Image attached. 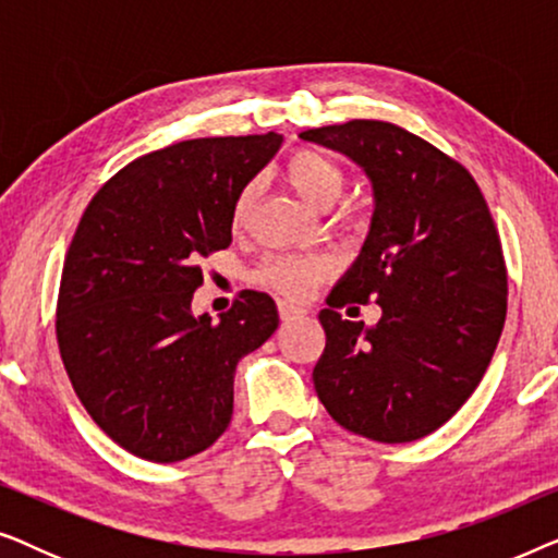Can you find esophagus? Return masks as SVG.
<instances>
[{
	"label": "esophagus",
	"mask_w": 558,
	"mask_h": 558,
	"mask_svg": "<svg viewBox=\"0 0 558 558\" xmlns=\"http://www.w3.org/2000/svg\"><path fill=\"white\" fill-rule=\"evenodd\" d=\"M279 315L284 323H292V319H300L307 315V310L296 307V304H292V302H279Z\"/></svg>",
	"instance_id": "34e87169"
}]
</instances>
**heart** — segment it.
Listing matches in <instances>:
<instances>
[{
  "instance_id": "heart-1",
  "label": "heart",
  "mask_w": 558,
  "mask_h": 558,
  "mask_svg": "<svg viewBox=\"0 0 558 558\" xmlns=\"http://www.w3.org/2000/svg\"><path fill=\"white\" fill-rule=\"evenodd\" d=\"M284 178L296 195L302 197L310 208L327 210L340 201L342 190H345V174L332 159L312 149H302L289 157L284 165ZM258 201V185L248 182L246 187L235 195L231 223L233 228H243L248 223L251 213L256 208ZM325 258H304V256H277L269 258L258 271V279L266 287L279 289L287 296H304L312 289L315 281H319L327 274Z\"/></svg>"
}]
</instances>
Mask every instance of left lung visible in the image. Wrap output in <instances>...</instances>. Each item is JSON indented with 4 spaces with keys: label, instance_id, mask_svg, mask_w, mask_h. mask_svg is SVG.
Returning a JSON list of instances; mask_svg holds the SVG:
<instances>
[{
    "label": "left lung",
    "instance_id": "8db88e82",
    "mask_svg": "<svg viewBox=\"0 0 558 558\" xmlns=\"http://www.w3.org/2000/svg\"><path fill=\"white\" fill-rule=\"evenodd\" d=\"M371 180L373 218L361 254L319 312L325 353L312 371L335 422L384 445L449 422L483 380L508 307L493 216L460 162L388 121L307 129ZM376 299L373 328L337 307Z\"/></svg>",
    "mask_w": 558,
    "mask_h": 558
}]
</instances>
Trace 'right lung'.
Masks as SVG:
<instances>
[{
  "label": "right lung",
  "mask_w": 558,
  "mask_h": 558,
  "mask_svg": "<svg viewBox=\"0 0 558 558\" xmlns=\"http://www.w3.org/2000/svg\"><path fill=\"white\" fill-rule=\"evenodd\" d=\"M281 134L210 136L149 151L94 195L65 254L58 348L90 418L126 452L180 462L233 414V376L279 327L277 304L243 292L213 323L193 315L197 262L231 246L235 195Z\"/></svg>",
  "instance_id": "add662e5"
}]
</instances>
